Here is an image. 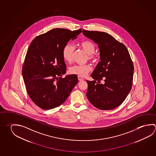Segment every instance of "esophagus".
I'll return each instance as SVG.
<instances>
[{
  "instance_id": "34e87169",
  "label": "esophagus",
  "mask_w": 156,
  "mask_h": 156,
  "mask_svg": "<svg viewBox=\"0 0 156 156\" xmlns=\"http://www.w3.org/2000/svg\"><path fill=\"white\" fill-rule=\"evenodd\" d=\"M78 80H79V81L84 80V78H82V77H80V76H78Z\"/></svg>"
}]
</instances>
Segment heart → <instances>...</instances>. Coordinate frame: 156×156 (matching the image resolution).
Returning a JSON list of instances; mask_svg holds the SVG:
<instances>
[{"label":"heart","instance_id":"obj_1","mask_svg":"<svg viewBox=\"0 0 156 156\" xmlns=\"http://www.w3.org/2000/svg\"><path fill=\"white\" fill-rule=\"evenodd\" d=\"M78 47L87 54V60L93 63H96L98 61L99 56L97 53L95 52V45L92 41L87 40L80 41L78 43ZM74 51V47L72 44H66L62 50L63 59L68 62H71ZM91 69L92 67L89 64L76 65L69 68V72L71 74H76L80 77H84Z\"/></svg>","mask_w":156,"mask_h":156}]
</instances>
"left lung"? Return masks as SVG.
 Returning <instances> with one entry per match:
<instances>
[{
    "label": "left lung",
    "mask_w": 156,
    "mask_h": 156,
    "mask_svg": "<svg viewBox=\"0 0 156 156\" xmlns=\"http://www.w3.org/2000/svg\"><path fill=\"white\" fill-rule=\"evenodd\" d=\"M82 32L98 44L101 59L91 75L94 80H87V96L98 109H114L125 100L132 87L134 68L128 50L108 33L84 30ZM102 79L105 84H99Z\"/></svg>",
    "instance_id": "1"
}]
</instances>
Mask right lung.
<instances>
[{"mask_svg":"<svg viewBox=\"0 0 156 156\" xmlns=\"http://www.w3.org/2000/svg\"><path fill=\"white\" fill-rule=\"evenodd\" d=\"M82 30L54 28L36 37L31 42L22 66V75L30 99L41 109L59 106L78 82L76 75L65 78L66 63L62 50Z\"/></svg>","mask_w":156,"mask_h":156,"instance_id":"1","label":"right lung"}]
</instances>
